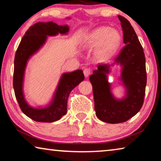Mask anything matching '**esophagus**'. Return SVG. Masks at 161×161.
<instances>
[{
  "label": "esophagus",
  "instance_id": "esophagus-1",
  "mask_svg": "<svg viewBox=\"0 0 161 161\" xmlns=\"http://www.w3.org/2000/svg\"><path fill=\"white\" fill-rule=\"evenodd\" d=\"M91 74V70L89 69H84V75L85 76V77H88Z\"/></svg>",
  "mask_w": 161,
  "mask_h": 161
}]
</instances>
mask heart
<instances>
[{
	"mask_svg": "<svg viewBox=\"0 0 161 161\" xmlns=\"http://www.w3.org/2000/svg\"><path fill=\"white\" fill-rule=\"evenodd\" d=\"M121 40V35L116 30L99 28L86 35L82 47L84 49L97 47L94 52V59L99 62H105L118 50Z\"/></svg>",
	"mask_w": 161,
	"mask_h": 161,
	"instance_id": "b5f03b06",
	"label": "heart"
}]
</instances>
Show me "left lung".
Listing matches in <instances>:
<instances>
[{
	"label": "left lung",
	"instance_id": "left-lung-1",
	"mask_svg": "<svg viewBox=\"0 0 161 161\" xmlns=\"http://www.w3.org/2000/svg\"><path fill=\"white\" fill-rule=\"evenodd\" d=\"M126 45L112 64H101L89 80L93 87L94 108L97 118L109 124L125 122L135 116L142 107L147 81L146 58L142 46L129 21L118 16ZM121 67L119 80L125 88V95L117 99L111 92L107 75L113 65Z\"/></svg>",
	"mask_w": 161,
	"mask_h": 161
}]
</instances>
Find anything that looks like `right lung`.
<instances>
[{
    "label": "right lung",
    "mask_w": 161,
    "mask_h": 161,
    "mask_svg": "<svg viewBox=\"0 0 161 161\" xmlns=\"http://www.w3.org/2000/svg\"><path fill=\"white\" fill-rule=\"evenodd\" d=\"M69 30L67 25H58L53 21L38 22L26 31L16 51L13 74L15 95L22 111L35 121L51 123L60 119L67 114V99L71 91L84 80L81 69L63 73L53 98L45 107H32L25 99L23 83L28 60L42 47L48 36H56L59 33L67 35Z\"/></svg>",
    "instance_id": "obj_1"
}]
</instances>
